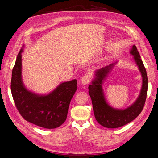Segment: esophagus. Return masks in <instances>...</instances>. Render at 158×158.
Returning a JSON list of instances; mask_svg holds the SVG:
<instances>
[{
  "label": "esophagus",
  "mask_w": 158,
  "mask_h": 158,
  "mask_svg": "<svg viewBox=\"0 0 158 158\" xmlns=\"http://www.w3.org/2000/svg\"><path fill=\"white\" fill-rule=\"evenodd\" d=\"M92 78H91V76L90 75H85L81 79V83L83 85H87L89 84Z\"/></svg>",
  "instance_id": "obj_1"
}]
</instances>
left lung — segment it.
I'll return each instance as SVG.
<instances>
[{"label": "left lung", "mask_w": 158, "mask_h": 158, "mask_svg": "<svg viewBox=\"0 0 158 158\" xmlns=\"http://www.w3.org/2000/svg\"><path fill=\"white\" fill-rule=\"evenodd\" d=\"M130 53L133 56V58L142 77L140 94L133 104L125 109L119 110L111 107L106 100L102 84L116 63L95 71L94 79L89 86V93L92 100L95 118L102 126L107 128H118L130 123L141 113L144 108L148 90V77L146 68L135 45L132 47Z\"/></svg>", "instance_id": "8db88e82"}]
</instances>
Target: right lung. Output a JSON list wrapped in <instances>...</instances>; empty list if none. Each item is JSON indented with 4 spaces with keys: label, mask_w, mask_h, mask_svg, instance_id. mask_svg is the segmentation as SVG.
Masks as SVG:
<instances>
[{
    "label": "right lung",
    "mask_w": 158,
    "mask_h": 158,
    "mask_svg": "<svg viewBox=\"0 0 158 158\" xmlns=\"http://www.w3.org/2000/svg\"><path fill=\"white\" fill-rule=\"evenodd\" d=\"M24 47V46H23ZM22 48L12 69L11 92L19 114L23 119L45 129H55L67 118L69 106L77 90V80L60 84L48 94H37L28 90L22 78Z\"/></svg>",
    "instance_id": "obj_1"
}]
</instances>
